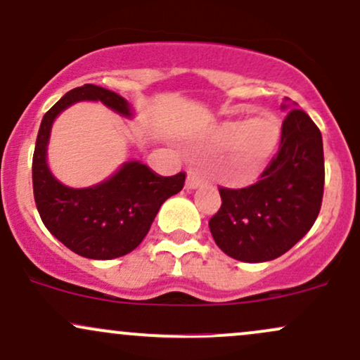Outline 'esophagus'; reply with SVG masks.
I'll list each match as a JSON object with an SVG mask.
<instances>
[{
    "label": "esophagus",
    "instance_id": "obj_1",
    "mask_svg": "<svg viewBox=\"0 0 360 360\" xmlns=\"http://www.w3.org/2000/svg\"><path fill=\"white\" fill-rule=\"evenodd\" d=\"M202 184H204V179H202L199 169H188L185 187H187V188H197V187H200Z\"/></svg>",
    "mask_w": 360,
    "mask_h": 360
}]
</instances>
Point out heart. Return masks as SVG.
Masks as SVG:
<instances>
[{
  "instance_id": "1",
  "label": "heart",
  "mask_w": 360,
  "mask_h": 360,
  "mask_svg": "<svg viewBox=\"0 0 360 360\" xmlns=\"http://www.w3.org/2000/svg\"><path fill=\"white\" fill-rule=\"evenodd\" d=\"M281 122L276 115L262 112L246 120H228L212 131L211 141L216 146H229L233 151L228 169V181L246 185L255 180L281 143Z\"/></svg>"
}]
</instances>
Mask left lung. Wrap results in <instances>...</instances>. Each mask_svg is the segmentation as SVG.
Returning <instances> with one entry per match:
<instances>
[{
  "instance_id": "8db88e82",
  "label": "left lung",
  "mask_w": 360,
  "mask_h": 360,
  "mask_svg": "<svg viewBox=\"0 0 360 360\" xmlns=\"http://www.w3.org/2000/svg\"><path fill=\"white\" fill-rule=\"evenodd\" d=\"M323 185L321 132L304 110L292 108L282 122L278 153L257 184L219 188L223 204L209 221L214 241L250 264L284 255L316 221Z\"/></svg>"
}]
</instances>
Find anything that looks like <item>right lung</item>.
<instances>
[{"instance_id": "obj_1", "label": "right lung", "mask_w": 360, "mask_h": 360, "mask_svg": "<svg viewBox=\"0 0 360 360\" xmlns=\"http://www.w3.org/2000/svg\"><path fill=\"white\" fill-rule=\"evenodd\" d=\"M93 100L131 117V105L96 84L68 91L46 112L32 161L34 197L46 228L71 252L93 260L124 257L144 240L161 204L184 188L185 173L161 176L139 161H127L115 175L88 188L63 185L47 167V143L54 119L70 105Z\"/></svg>"}]
</instances>
